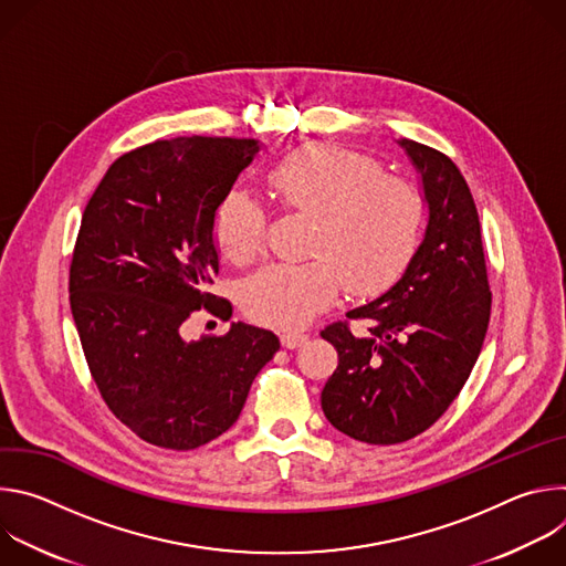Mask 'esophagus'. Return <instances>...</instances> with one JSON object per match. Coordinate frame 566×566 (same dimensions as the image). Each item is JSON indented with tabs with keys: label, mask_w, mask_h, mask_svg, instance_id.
I'll return each mask as SVG.
<instances>
[{
	"label": "esophagus",
	"mask_w": 566,
	"mask_h": 566,
	"mask_svg": "<svg viewBox=\"0 0 566 566\" xmlns=\"http://www.w3.org/2000/svg\"><path fill=\"white\" fill-rule=\"evenodd\" d=\"M306 340H308V336H306V334H300V332H286V334H282V345H284L286 349H297V347L306 345Z\"/></svg>",
	"instance_id": "1"
}]
</instances>
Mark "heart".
<instances>
[{
  "mask_svg": "<svg viewBox=\"0 0 566 566\" xmlns=\"http://www.w3.org/2000/svg\"><path fill=\"white\" fill-rule=\"evenodd\" d=\"M271 188L282 208L313 219L300 266L271 264L249 277L244 308L280 329L306 325L340 293L367 295L408 262L423 219V199L408 179L385 175L376 158L332 145H306L273 168ZM266 214L244 190H230L214 212L221 255L251 264L264 249Z\"/></svg>",
  "mask_w": 566,
  "mask_h": 566,
  "instance_id": "heart-1",
  "label": "heart"
}]
</instances>
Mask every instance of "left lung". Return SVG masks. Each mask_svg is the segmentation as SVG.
<instances>
[{
  "label": "left lung",
  "instance_id": "obj_1",
  "mask_svg": "<svg viewBox=\"0 0 566 566\" xmlns=\"http://www.w3.org/2000/svg\"><path fill=\"white\" fill-rule=\"evenodd\" d=\"M421 177L428 223L402 275L319 336L338 352V367L322 389V412L343 434L402 443L428 430L465 385L491 319V286L481 226L470 188L452 160L400 138Z\"/></svg>",
  "mask_w": 566,
  "mask_h": 566
}]
</instances>
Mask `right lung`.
I'll return each instance as SVG.
<instances>
[{
	"label": "right lung",
	"mask_w": 566,
	"mask_h": 566,
	"mask_svg": "<svg viewBox=\"0 0 566 566\" xmlns=\"http://www.w3.org/2000/svg\"><path fill=\"white\" fill-rule=\"evenodd\" d=\"M255 138L179 136L114 160L75 239L69 300L90 371L107 408L143 441L195 450L241 415L273 332L232 322L186 340L199 308L230 317L208 293L219 273L214 212L258 151Z\"/></svg>",
	"instance_id": "right-lung-1"
}]
</instances>
